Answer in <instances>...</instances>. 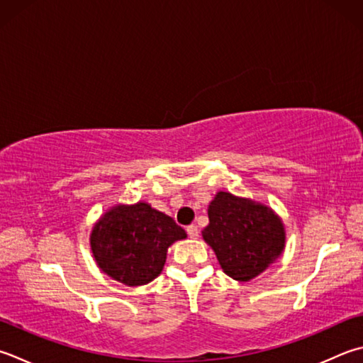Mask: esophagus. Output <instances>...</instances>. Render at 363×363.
<instances>
[{"instance_id": "obj_1", "label": "esophagus", "mask_w": 363, "mask_h": 363, "mask_svg": "<svg viewBox=\"0 0 363 363\" xmlns=\"http://www.w3.org/2000/svg\"><path fill=\"white\" fill-rule=\"evenodd\" d=\"M187 234L191 239H196L198 234H200V231H198V226L196 225H189L187 226Z\"/></svg>"}]
</instances>
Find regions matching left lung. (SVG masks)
<instances>
[{
	"label": "left lung",
	"instance_id": "left-lung-1",
	"mask_svg": "<svg viewBox=\"0 0 363 363\" xmlns=\"http://www.w3.org/2000/svg\"><path fill=\"white\" fill-rule=\"evenodd\" d=\"M208 216L203 238L216 252L223 272L234 280L255 279L283 252L285 230L266 206L218 191Z\"/></svg>",
	"mask_w": 363,
	"mask_h": 363
}]
</instances>
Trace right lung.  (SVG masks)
I'll return each mask as SVG.
<instances>
[{"label":"right lung","instance_id":"right-lung-1","mask_svg":"<svg viewBox=\"0 0 363 363\" xmlns=\"http://www.w3.org/2000/svg\"><path fill=\"white\" fill-rule=\"evenodd\" d=\"M187 234L172 217L146 203L116 206L91 233V250L99 267L124 285H146L157 277L174 240Z\"/></svg>","mask_w":363,"mask_h":363}]
</instances>
